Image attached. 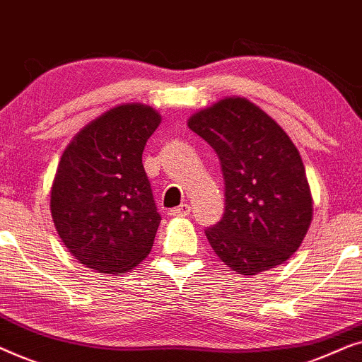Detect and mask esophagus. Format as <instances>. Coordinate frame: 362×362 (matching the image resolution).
Returning a JSON list of instances; mask_svg holds the SVG:
<instances>
[{
	"instance_id": "34e87169",
	"label": "esophagus",
	"mask_w": 362,
	"mask_h": 362,
	"mask_svg": "<svg viewBox=\"0 0 362 362\" xmlns=\"http://www.w3.org/2000/svg\"><path fill=\"white\" fill-rule=\"evenodd\" d=\"M189 212H191L189 204H181V206L175 207V209H171L168 214L173 217H186V216H189Z\"/></svg>"
}]
</instances>
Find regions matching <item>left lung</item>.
<instances>
[{
    "label": "left lung",
    "instance_id": "left-lung-1",
    "mask_svg": "<svg viewBox=\"0 0 362 362\" xmlns=\"http://www.w3.org/2000/svg\"><path fill=\"white\" fill-rule=\"evenodd\" d=\"M187 127L214 148L224 176V216L206 230L212 250L245 276L285 264L313 219V197L293 141L244 97L201 108Z\"/></svg>",
    "mask_w": 362,
    "mask_h": 362
}]
</instances>
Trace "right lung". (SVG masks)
Returning <instances> with one entry per match:
<instances>
[{"label": "right lung", "mask_w": 362, "mask_h": 362, "mask_svg": "<svg viewBox=\"0 0 362 362\" xmlns=\"http://www.w3.org/2000/svg\"><path fill=\"white\" fill-rule=\"evenodd\" d=\"M161 123L155 108L122 103L93 118L64 150L51 216L67 250L98 274H127L151 252L160 226L141 163Z\"/></svg>", "instance_id": "obj_1"}]
</instances>
